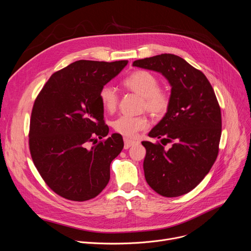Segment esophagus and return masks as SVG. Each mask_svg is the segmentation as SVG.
Segmentation results:
<instances>
[{
	"label": "esophagus",
	"instance_id": "34e87169",
	"mask_svg": "<svg viewBox=\"0 0 251 251\" xmlns=\"http://www.w3.org/2000/svg\"><path fill=\"white\" fill-rule=\"evenodd\" d=\"M138 144L137 141H134V140H129V139H124V149H129L130 147L134 146Z\"/></svg>",
	"mask_w": 251,
	"mask_h": 251
}]
</instances>
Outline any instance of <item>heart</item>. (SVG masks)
<instances>
[{
  "label": "heart",
  "mask_w": 251,
  "mask_h": 251,
  "mask_svg": "<svg viewBox=\"0 0 251 251\" xmlns=\"http://www.w3.org/2000/svg\"><path fill=\"white\" fill-rule=\"evenodd\" d=\"M125 88L133 91L143 97V107L150 113L161 116L169 107V95L159 88L158 78L147 70H136L123 80ZM99 99L103 108L107 111H114L117 103L118 95L115 89L109 85H104L99 91ZM149 121L146 117H131L121 116L114 122V129L125 137L133 138L137 134L147 129Z\"/></svg>",
  "instance_id": "heart-1"
}]
</instances>
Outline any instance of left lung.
Masks as SVG:
<instances>
[{"label": "left lung", "instance_id": "left-lung-1", "mask_svg": "<svg viewBox=\"0 0 251 251\" xmlns=\"http://www.w3.org/2000/svg\"><path fill=\"white\" fill-rule=\"evenodd\" d=\"M133 66L161 74L171 86L167 112L148 135L172 147L142 142L146 181L163 197L185 195L203 180L218 157L222 114L216 94L201 71L177 55L163 53L135 60Z\"/></svg>", "mask_w": 251, "mask_h": 251}]
</instances>
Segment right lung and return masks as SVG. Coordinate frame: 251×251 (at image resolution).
Returning <instances> with one entry per match:
<instances>
[{
	"label": "right lung",
	"instance_id": "add662e5",
	"mask_svg": "<svg viewBox=\"0 0 251 251\" xmlns=\"http://www.w3.org/2000/svg\"><path fill=\"white\" fill-rule=\"evenodd\" d=\"M128 60H77L53 74L33 104L29 150L47 185L60 197L84 201L98 196L110 180V164L124 142L108 135L100 89ZM94 145L89 147V143Z\"/></svg>",
	"mask_w": 251,
	"mask_h": 251
}]
</instances>
